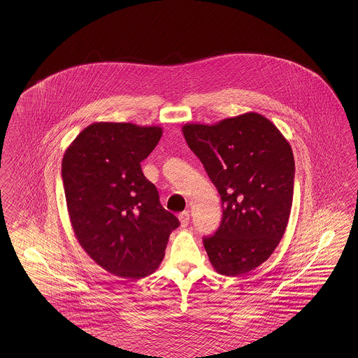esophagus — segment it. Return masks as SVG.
Wrapping results in <instances>:
<instances>
[{
    "label": "esophagus",
    "mask_w": 358,
    "mask_h": 358,
    "mask_svg": "<svg viewBox=\"0 0 358 358\" xmlns=\"http://www.w3.org/2000/svg\"><path fill=\"white\" fill-rule=\"evenodd\" d=\"M178 220H180L182 227H187V224H189V220H190L189 212H181V213L178 215Z\"/></svg>",
    "instance_id": "obj_1"
}]
</instances>
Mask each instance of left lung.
Listing matches in <instances>:
<instances>
[{
  "label": "left lung",
  "mask_w": 358,
  "mask_h": 358,
  "mask_svg": "<svg viewBox=\"0 0 358 358\" xmlns=\"http://www.w3.org/2000/svg\"><path fill=\"white\" fill-rule=\"evenodd\" d=\"M182 133L222 199V222L203 238L209 260L222 275L248 273L270 257L286 231L295 176L291 146L256 113L212 126L185 124Z\"/></svg>",
  "instance_id": "1"
}]
</instances>
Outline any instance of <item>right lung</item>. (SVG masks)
I'll return each instance as SVG.
<instances>
[{
  "instance_id": "add662e5",
  "label": "right lung",
  "mask_w": 358,
  "mask_h": 358,
  "mask_svg": "<svg viewBox=\"0 0 358 358\" xmlns=\"http://www.w3.org/2000/svg\"><path fill=\"white\" fill-rule=\"evenodd\" d=\"M162 129L92 123L75 138L62 162L69 220L78 241L106 271L126 279L153 273L178 219L142 173Z\"/></svg>"
}]
</instances>
